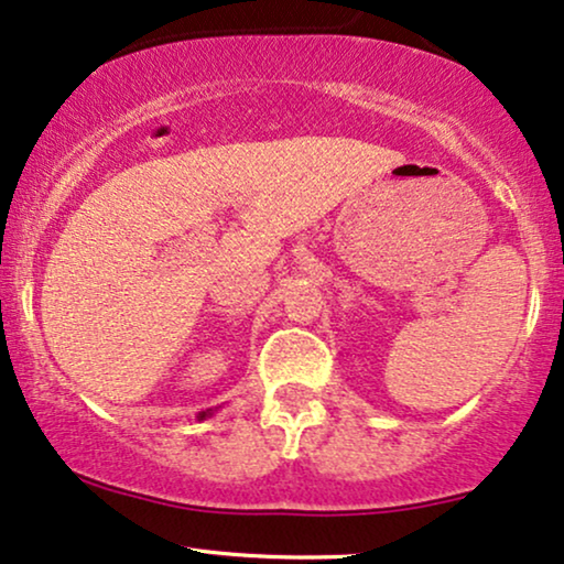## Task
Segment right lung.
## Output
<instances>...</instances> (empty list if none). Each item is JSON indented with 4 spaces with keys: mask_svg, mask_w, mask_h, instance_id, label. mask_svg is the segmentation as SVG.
I'll return each mask as SVG.
<instances>
[{
    "mask_svg": "<svg viewBox=\"0 0 564 564\" xmlns=\"http://www.w3.org/2000/svg\"><path fill=\"white\" fill-rule=\"evenodd\" d=\"M214 412H216L214 408H212V410H204V412H198V420H206V417H212Z\"/></svg>",
    "mask_w": 564,
    "mask_h": 564,
    "instance_id": "obj_1",
    "label": "right lung"
}]
</instances>
